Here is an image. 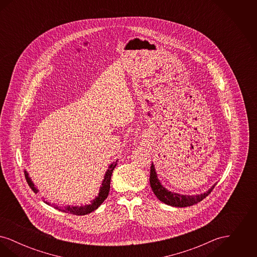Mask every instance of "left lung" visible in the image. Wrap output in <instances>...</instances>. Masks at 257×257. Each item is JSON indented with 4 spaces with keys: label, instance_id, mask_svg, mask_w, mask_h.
Instances as JSON below:
<instances>
[{
    "label": "left lung",
    "instance_id": "8db88e82",
    "mask_svg": "<svg viewBox=\"0 0 257 257\" xmlns=\"http://www.w3.org/2000/svg\"><path fill=\"white\" fill-rule=\"evenodd\" d=\"M149 181H150V186H151L153 193L155 194V196H157V198L159 199L160 201H162L168 205L173 206V207H187V206H191V205H194L196 203L200 202L203 198H205L212 192V190L216 186V184H214L206 193H203L200 195L188 196V195H180V194H177L174 192H171L167 188H165L160 182L153 163L151 164V168H150Z\"/></svg>",
    "mask_w": 257,
    "mask_h": 257
}]
</instances>
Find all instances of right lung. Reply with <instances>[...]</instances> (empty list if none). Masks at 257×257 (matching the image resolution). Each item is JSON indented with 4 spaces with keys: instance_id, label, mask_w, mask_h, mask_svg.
<instances>
[{
    "instance_id": "obj_1",
    "label": "right lung",
    "mask_w": 257,
    "mask_h": 257,
    "mask_svg": "<svg viewBox=\"0 0 257 257\" xmlns=\"http://www.w3.org/2000/svg\"><path fill=\"white\" fill-rule=\"evenodd\" d=\"M117 164V160L113 163H111L108 170L106 171L105 175H104V179L102 181L101 184V187H100V190H99V193H98V196L90 201V204H87L85 206H70V205H67V206H64V207H61L59 206L57 204H52L50 202H47L45 200H43L46 204L51 205L55 209L57 210H60L61 212H65V213H68V214H72V215H77V216H83V215H86V214H89L91 212H93L94 210H96L102 203L103 201L107 198V196L109 195V192H110V177H111V174H112V171L114 170L115 166ZM25 177H26V180L29 184V186L31 187V189L34 191V193L37 194L38 193V190L37 188H36L35 184L33 183L31 177L29 176V173L27 171H25Z\"/></svg>"
}]
</instances>
